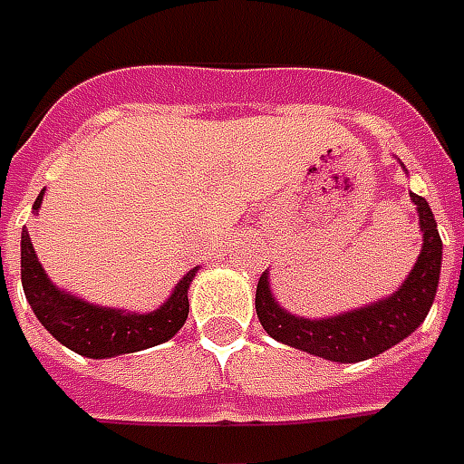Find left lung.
<instances>
[{"instance_id": "1", "label": "left lung", "mask_w": 464, "mask_h": 464, "mask_svg": "<svg viewBox=\"0 0 464 464\" xmlns=\"http://www.w3.org/2000/svg\"><path fill=\"white\" fill-rule=\"evenodd\" d=\"M410 199L417 207L422 249L415 267L410 269L405 282L390 297L370 302L357 310L312 320L292 314L275 300L269 287V272H265L257 282L255 307L269 337L302 353L343 364L377 357L410 337L425 322L427 312L435 302L442 267V239L437 232L435 215L425 197L410 192Z\"/></svg>"}]
</instances>
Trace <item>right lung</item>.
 <instances>
[{"instance_id": "1", "label": "right lung", "mask_w": 464, "mask_h": 464, "mask_svg": "<svg viewBox=\"0 0 464 464\" xmlns=\"http://www.w3.org/2000/svg\"><path fill=\"white\" fill-rule=\"evenodd\" d=\"M42 199L44 189L32 207L34 215L42 207ZM197 269L199 267L189 269L174 285L172 295L157 310L127 312L120 307H104L57 287L34 255L27 227L22 229V287L32 312L57 343L90 360H110L172 340L189 314L187 292Z\"/></svg>"}]
</instances>
